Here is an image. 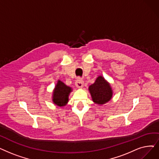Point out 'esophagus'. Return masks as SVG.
Here are the masks:
<instances>
[{"mask_svg": "<svg viewBox=\"0 0 159 159\" xmlns=\"http://www.w3.org/2000/svg\"><path fill=\"white\" fill-rule=\"evenodd\" d=\"M75 85L78 88H82V87L84 86V81L82 80H78L76 81Z\"/></svg>", "mask_w": 159, "mask_h": 159, "instance_id": "34e87169", "label": "esophagus"}]
</instances>
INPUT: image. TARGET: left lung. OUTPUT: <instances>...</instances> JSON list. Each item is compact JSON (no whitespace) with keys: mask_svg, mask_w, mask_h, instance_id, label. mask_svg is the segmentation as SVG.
Listing matches in <instances>:
<instances>
[{"mask_svg":"<svg viewBox=\"0 0 159 159\" xmlns=\"http://www.w3.org/2000/svg\"><path fill=\"white\" fill-rule=\"evenodd\" d=\"M88 90L92 101L97 105H105L112 98V88L109 82L101 75L98 76L94 83L89 86Z\"/></svg>","mask_w":159,"mask_h":159,"instance_id":"left-lung-1","label":"left lung"}]
</instances>
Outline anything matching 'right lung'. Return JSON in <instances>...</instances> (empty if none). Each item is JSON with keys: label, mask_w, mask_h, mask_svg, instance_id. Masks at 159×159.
I'll return each mask as SVG.
<instances>
[{"label": "right lung", "mask_w": 159, "mask_h": 159, "mask_svg": "<svg viewBox=\"0 0 159 159\" xmlns=\"http://www.w3.org/2000/svg\"><path fill=\"white\" fill-rule=\"evenodd\" d=\"M72 91V88L67 86L60 80H58L52 95L53 104L60 107L66 106L69 101V96Z\"/></svg>", "instance_id": "1"}]
</instances>
